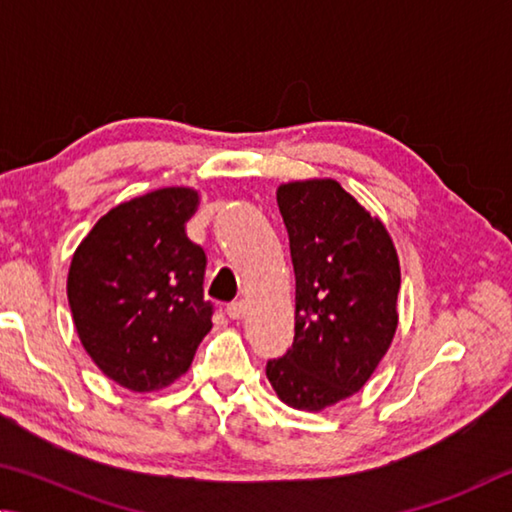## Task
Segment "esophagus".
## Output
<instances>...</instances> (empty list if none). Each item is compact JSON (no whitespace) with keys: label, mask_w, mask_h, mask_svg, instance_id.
Instances as JSON below:
<instances>
[{"label":"esophagus","mask_w":512,"mask_h":512,"mask_svg":"<svg viewBox=\"0 0 512 512\" xmlns=\"http://www.w3.org/2000/svg\"><path fill=\"white\" fill-rule=\"evenodd\" d=\"M245 310H247L245 301H233L227 306V315H229V319H242L245 317Z\"/></svg>","instance_id":"34e87169"}]
</instances>
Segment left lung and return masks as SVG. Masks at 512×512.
Here are the masks:
<instances>
[{
	"mask_svg": "<svg viewBox=\"0 0 512 512\" xmlns=\"http://www.w3.org/2000/svg\"><path fill=\"white\" fill-rule=\"evenodd\" d=\"M297 279L294 342L267 362L285 405L321 411L360 391L398 328L400 263L384 224L335 179L281 184Z\"/></svg>",
	"mask_w": 512,
	"mask_h": 512,
	"instance_id": "8db88e82",
	"label": "left lung"
}]
</instances>
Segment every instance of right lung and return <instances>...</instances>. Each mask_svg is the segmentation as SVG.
I'll use <instances>...</instances> for the list:
<instances>
[{"label":"right lung","instance_id":"right-lung-1","mask_svg":"<svg viewBox=\"0 0 512 512\" xmlns=\"http://www.w3.org/2000/svg\"><path fill=\"white\" fill-rule=\"evenodd\" d=\"M193 188H159L107 211L71 258L67 297L76 333L107 378L157 391L188 371L211 330L206 254L184 224Z\"/></svg>","mask_w":512,"mask_h":512}]
</instances>
